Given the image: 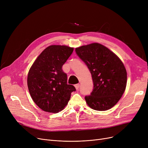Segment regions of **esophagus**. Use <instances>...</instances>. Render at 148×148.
I'll use <instances>...</instances> for the list:
<instances>
[{"instance_id":"obj_1","label":"esophagus","mask_w":148,"mask_h":148,"mask_svg":"<svg viewBox=\"0 0 148 148\" xmlns=\"http://www.w3.org/2000/svg\"><path fill=\"white\" fill-rule=\"evenodd\" d=\"M74 86H75L76 90H78L79 89V87H80V84H76L74 85Z\"/></svg>"}]
</instances>
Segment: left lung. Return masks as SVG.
I'll return each instance as SVG.
<instances>
[{
    "label": "left lung",
    "mask_w": 148,
    "mask_h": 148,
    "mask_svg": "<svg viewBox=\"0 0 148 148\" xmlns=\"http://www.w3.org/2000/svg\"><path fill=\"white\" fill-rule=\"evenodd\" d=\"M75 52L87 65L94 83L90 95L84 97L86 103L95 110L110 109L119 101L126 88L127 74L122 62L98 43L81 46Z\"/></svg>",
    "instance_id": "1"
}]
</instances>
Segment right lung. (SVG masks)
<instances>
[{
    "label": "right lung",
    "mask_w": 148,
    "mask_h": 148,
    "mask_svg": "<svg viewBox=\"0 0 148 148\" xmlns=\"http://www.w3.org/2000/svg\"><path fill=\"white\" fill-rule=\"evenodd\" d=\"M74 50L66 45L47 47L29 69L27 86L35 103L42 110L56 113L68 104L71 92L76 89L67 84V75L62 70Z\"/></svg>",
    "instance_id": "add662e5"
}]
</instances>
